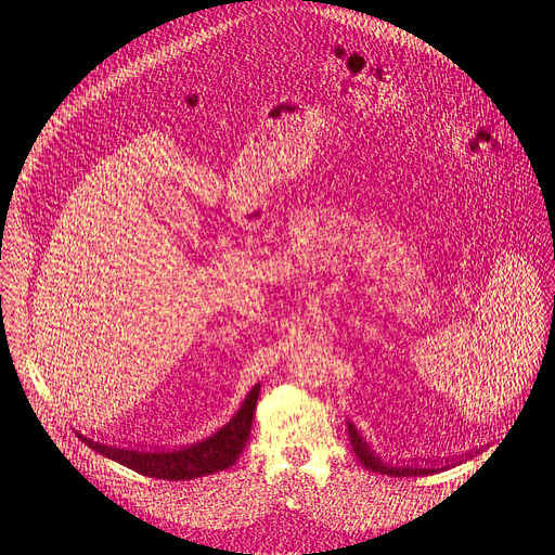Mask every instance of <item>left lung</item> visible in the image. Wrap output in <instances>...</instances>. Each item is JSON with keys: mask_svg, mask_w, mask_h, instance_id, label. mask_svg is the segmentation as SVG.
<instances>
[{"mask_svg": "<svg viewBox=\"0 0 555 555\" xmlns=\"http://www.w3.org/2000/svg\"><path fill=\"white\" fill-rule=\"evenodd\" d=\"M347 430H349V441H351V448H353L358 461H360L369 472L388 474V477H424V474H433V472L441 469V467H420V465H409V463H404V465H388V463L379 461V459L373 454V450L366 446V441L360 437L358 428H356L351 422H347ZM446 463H448V461H446ZM446 467H450V465H446Z\"/></svg>", "mask_w": 555, "mask_h": 555, "instance_id": "8db88e82", "label": "left lung"}]
</instances>
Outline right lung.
I'll use <instances>...</instances> for the list:
<instances>
[{
  "label": "right lung",
  "mask_w": 555,
  "mask_h": 555,
  "mask_svg": "<svg viewBox=\"0 0 555 555\" xmlns=\"http://www.w3.org/2000/svg\"><path fill=\"white\" fill-rule=\"evenodd\" d=\"M259 384L248 392L246 402L236 415L212 437L182 448L173 452H140V450H125L116 446H103L96 443L83 435L81 437L92 450L101 452L103 456L118 461L120 465L142 474V477L165 479V481H184V479H197L206 477V474H215L221 469H228L234 465V461L242 456L248 439L250 428L255 420V409L259 400Z\"/></svg>",
  "instance_id": "1"
}]
</instances>
